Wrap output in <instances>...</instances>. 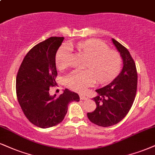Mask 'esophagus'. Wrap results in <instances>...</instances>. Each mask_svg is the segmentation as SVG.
<instances>
[{
  "label": "esophagus",
  "mask_w": 155,
  "mask_h": 155,
  "mask_svg": "<svg viewBox=\"0 0 155 155\" xmlns=\"http://www.w3.org/2000/svg\"><path fill=\"white\" fill-rule=\"evenodd\" d=\"M80 98H81V100H87L86 97H85V95H80Z\"/></svg>",
  "instance_id": "obj_1"
}]
</instances>
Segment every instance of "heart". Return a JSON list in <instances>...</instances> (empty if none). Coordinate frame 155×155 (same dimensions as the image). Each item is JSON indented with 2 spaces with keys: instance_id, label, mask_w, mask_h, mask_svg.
<instances>
[{
  "instance_id": "obj_1",
  "label": "heart",
  "mask_w": 155,
  "mask_h": 155,
  "mask_svg": "<svg viewBox=\"0 0 155 155\" xmlns=\"http://www.w3.org/2000/svg\"><path fill=\"white\" fill-rule=\"evenodd\" d=\"M78 50L87 55L90 61L87 68L91 70H75L65 78L68 87L83 93L96 81L106 83L114 79L120 72L121 57L117 51L110 50L106 44L95 39H90L78 44ZM72 47L64 45L57 51L55 62L59 70H64L70 64L72 58Z\"/></svg>"
}]
</instances>
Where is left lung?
I'll list each match as a JSON object with an SVG mask.
<instances>
[{
    "instance_id": "8db88e82",
    "label": "left lung",
    "mask_w": 155,
    "mask_h": 155,
    "mask_svg": "<svg viewBox=\"0 0 155 155\" xmlns=\"http://www.w3.org/2000/svg\"><path fill=\"white\" fill-rule=\"evenodd\" d=\"M111 41L123 60L121 72L111 83L95 90L98 95L93 98L96 108L87 113L92 123L108 127L118 124L127 116L136 96L137 72L136 64L128 49L114 39Z\"/></svg>"
}]
</instances>
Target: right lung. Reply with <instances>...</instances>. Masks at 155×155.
Listing matches in <instances>:
<instances>
[{"mask_svg":"<svg viewBox=\"0 0 155 155\" xmlns=\"http://www.w3.org/2000/svg\"><path fill=\"white\" fill-rule=\"evenodd\" d=\"M64 37H53L41 41L25 56L16 76L18 101L26 117L38 127L47 129L64 119L69 103L79 101L78 93L65 89L58 98L49 95L56 85L57 51Z\"/></svg>","mask_w":155,"mask_h":155,"instance_id":"right-lung-1","label":"right lung"}]
</instances>
